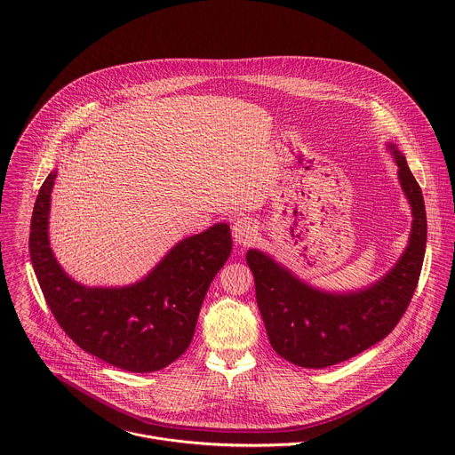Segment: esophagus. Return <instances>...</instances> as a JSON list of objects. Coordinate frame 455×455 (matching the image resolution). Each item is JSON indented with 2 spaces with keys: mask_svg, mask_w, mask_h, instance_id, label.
<instances>
[{
  "mask_svg": "<svg viewBox=\"0 0 455 455\" xmlns=\"http://www.w3.org/2000/svg\"><path fill=\"white\" fill-rule=\"evenodd\" d=\"M258 236V226L252 219L242 217L233 224V238L236 245H251Z\"/></svg>",
  "mask_w": 455,
  "mask_h": 455,
  "instance_id": "1",
  "label": "esophagus"
}]
</instances>
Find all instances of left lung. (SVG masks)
<instances>
[{
  "instance_id": "8db88e82",
  "label": "left lung",
  "mask_w": 455,
  "mask_h": 455,
  "mask_svg": "<svg viewBox=\"0 0 455 455\" xmlns=\"http://www.w3.org/2000/svg\"><path fill=\"white\" fill-rule=\"evenodd\" d=\"M387 147L413 220L408 247L386 276L359 291L327 292L303 282L267 254L256 249L247 252L269 343L296 366L327 368L379 343L399 323L417 289L427 240L424 197L404 156L395 145Z\"/></svg>"
}]
</instances>
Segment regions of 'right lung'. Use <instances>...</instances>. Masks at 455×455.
Listing matches in <instances>:
<instances>
[{
    "label": "right lung",
    "mask_w": 455,
    "mask_h": 455,
    "mask_svg": "<svg viewBox=\"0 0 455 455\" xmlns=\"http://www.w3.org/2000/svg\"><path fill=\"white\" fill-rule=\"evenodd\" d=\"M56 170L36 196L29 254L58 324L85 352L132 373H150L179 359L193 341L204 294L233 249L220 222L179 242L150 273L124 287L75 282L49 242L51 195Z\"/></svg>",
    "instance_id": "right-lung-1"
}]
</instances>
